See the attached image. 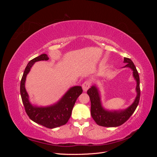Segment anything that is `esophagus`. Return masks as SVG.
Listing matches in <instances>:
<instances>
[{"instance_id":"obj_1","label":"esophagus","mask_w":157,"mask_h":157,"mask_svg":"<svg viewBox=\"0 0 157 157\" xmlns=\"http://www.w3.org/2000/svg\"><path fill=\"white\" fill-rule=\"evenodd\" d=\"M91 81L90 80H86L83 84H82V88L84 92H86L87 90L91 86Z\"/></svg>"}]
</instances>
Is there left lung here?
<instances>
[{
  "instance_id": "1",
  "label": "left lung",
  "mask_w": 157,
  "mask_h": 157,
  "mask_svg": "<svg viewBox=\"0 0 157 157\" xmlns=\"http://www.w3.org/2000/svg\"><path fill=\"white\" fill-rule=\"evenodd\" d=\"M124 62L126 63L124 67H130L133 70V75L137 81V96L134 102L124 111H109L104 109L101 104L100 97L98 88L93 86L90 88L87 93L91 101V115L96 124L105 127H116L121 126L127 121L134 113L140 101V77L136 66L132 61L128 58H124Z\"/></svg>"
}]
</instances>
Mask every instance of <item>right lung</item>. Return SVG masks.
I'll return each instance as SVG.
<instances>
[{
  "label": "right lung",
  "instance_id": "obj_1",
  "mask_svg": "<svg viewBox=\"0 0 157 157\" xmlns=\"http://www.w3.org/2000/svg\"><path fill=\"white\" fill-rule=\"evenodd\" d=\"M48 59V56L43 54L31 59L28 63L21 80L20 94L25 112L30 119L46 128H54L63 126L68 122L75 103L83 90L81 86H74L71 88L55 105L46 107L33 106L29 101V96L25 88L27 75L33 65L36 61Z\"/></svg>",
  "mask_w": 157,
  "mask_h": 157
}]
</instances>
